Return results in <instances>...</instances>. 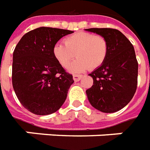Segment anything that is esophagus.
<instances>
[{
    "mask_svg": "<svg viewBox=\"0 0 150 150\" xmlns=\"http://www.w3.org/2000/svg\"><path fill=\"white\" fill-rule=\"evenodd\" d=\"M82 78V75H73V79H74V81L75 82H78L79 81L80 79Z\"/></svg>",
    "mask_w": 150,
    "mask_h": 150,
    "instance_id": "obj_1",
    "label": "esophagus"
}]
</instances>
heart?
Returning a JSON list of instances; mask_svg holds the SVG:
<instances>
[{
    "label": "heart",
    "mask_w": 150,
    "mask_h": 150,
    "mask_svg": "<svg viewBox=\"0 0 150 150\" xmlns=\"http://www.w3.org/2000/svg\"><path fill=\"white\" fill-rule=\"evenodd\" d=\"M109 52L106 39L88 32H77L65 39V45L57 43L53 47V56L62 67H69L71 73H79L87 69H96L104 63Z\"/></svg>",
    "instance_id": "b5f03b06"
}]
</instances>
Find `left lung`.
Segmentation results:
<instances>
[{"instance_id": "8db88e82", "label": "left lung", "mask_w": 150, "mask_h": 150, "mask_svg": "<svg viewBox=\"0 0 150 150\" xmlns=\"http://www.w3.org/2000/svg\"><path fill=\"white\" fill-rule=\"evenodd\" d=\"M106 39L109 52L104 63L89 75L93 85L86 90L90 104L104 113L126 106L137 88L138 62L133 45L121 31L113 28H88Z\"/></svg>"}]
</instances>
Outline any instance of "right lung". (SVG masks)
<instances>
[{
    "instance_id": "obj_1",
    "label": "right lung",
    "mask_w": 150,
    "mask_h": 150,
    "mask_svg": "<svg viewBox=\"0 0 150 150\" xmlns=\"http://www.w3.org/2000/svg\"><path fill=\"white\" fill-rule=\"evenodd\" d=\"M72 31L41 27L21 38L14 49L12 83L20 103L31 113L47 115L58 110L74 83L53 56V47Z\"/></svg>"
}]
</instances>
